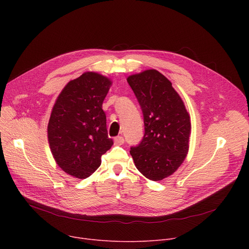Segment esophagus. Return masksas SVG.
Wrapping results in <instances>:
<instances>
[{
	"label": "esophagus",
	"mask_w": 249,
	"mask_h": 249,
	"mask_svg": "<svg viewBox=\"0 0 249 249\" xmlns=\"http://www.w3.org/2000/svg\"><path fill=\"white\" fill-rule=\"evenodd\" d=\"M124 142H125V139L123 136H117L114 139V143L116 145H122L124 144Z\"/></svg>",
	"instance_id": "1"
}]
</instances>
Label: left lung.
<instances>
[{
    "label": "left lung",
    "instance_id": "left-lung-1",
    "mask_svg": "<svg viewBox=\"0 0 249 249\" xmlns=\"http://www.w3.org/2000/svg\"><path fill=\"white\" fill-rule=\"evenodd\" d=\"M140 105L144 135L130 154L138 171L151 180L173 175L185 160L191 133L190 116L172 83L155 70L127 78Z\"/></svg>",
    "mask_w": 249,
    "mask_h": 249
}]
</instances>
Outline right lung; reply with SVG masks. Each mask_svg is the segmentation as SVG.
Instances as JSON below:
<instances>
[{"label": "right lung", "instance_id": "1", "mask_svg": "<svg viewBox=\"0 0 249 249\" xmlns=\"http://www.w3.org/2000/svg\"><path fill=\"white\" fill-rule=\"evenodd\" d=\"M110 86L109 78L99 73H83L64 87L52 109L49 146L59 167L74 178H89L114 143L102 109Z\"/></svg>", "mask_w": 249, "mask_h": 249}]
</instances>
